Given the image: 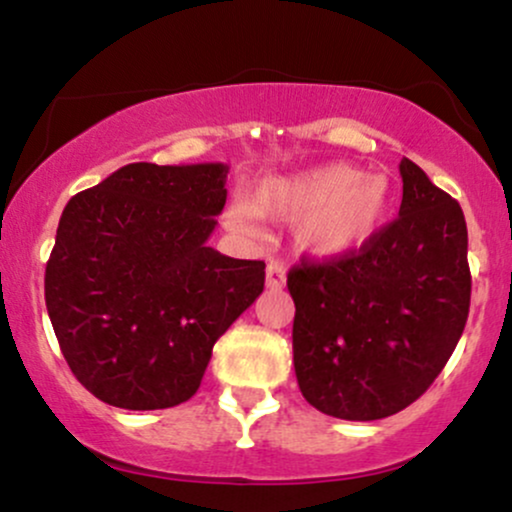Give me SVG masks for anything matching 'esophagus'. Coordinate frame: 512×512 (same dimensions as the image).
I'll return each instance as SVG.
<instances>
[{"label": "esophagus", "mask_w": 512, "mask_h": 512, "mask_svg": "<svg viewBox=\"0 0 512 512\" xmlns=\"http://www.w3.org/2000/svg\"><path fill=\"white\" fill-rule=\"evenodd\" d=\"M286 284V267L281 262H269L267 264V289L279 291Z\"/></svg>", "instance_id": "esophagus-1"}]
</instances>
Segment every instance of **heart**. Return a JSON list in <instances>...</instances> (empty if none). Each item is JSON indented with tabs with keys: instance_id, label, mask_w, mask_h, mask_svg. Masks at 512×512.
<instances>
[{
	"instance_id": "obj_1",
	"label": "heart",
	"mask_w": 512,
	"mask_h": 512,
	"mask_svg": "<svg viewBox=\"0 0 512 512\" xmlns=\"http://www.w3.org/2000/svg\"><path fill=\"white\" fill-rule=\"evenodd\" d=\"M392 211V185L349 163H320L301 173L257 182L250 202L226 209V223L252 231L257 214L296 219L293 243L310 260L337 262L366 250L385 231Z\"/></svg>"
}]
</instances>
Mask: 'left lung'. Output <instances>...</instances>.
<instances>
[{
  "instance_id": "8db88e82",
  "label": "left lung",
  "mask_w": 512,
  "mask_h": 512,
  "mask_svg": "<svg viewBox=\"0 0 512 512\" xmlns=\"http://www.w3.org/2000/svg\"><path fill=\"white\" fill-rule=\"evenodd\" d=\"M402 207L366 250L293 267V366L322 414L375 421L431 387L460 342L472 276L460 204L409 158Z\"/></svg>"
}]
</instances>
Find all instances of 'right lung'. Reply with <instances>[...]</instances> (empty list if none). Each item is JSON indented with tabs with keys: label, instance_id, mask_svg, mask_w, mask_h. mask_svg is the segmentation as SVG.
<instances>
[{
	"label": "right lung",
	"instance_id": "right-lung-1",
	"mask_svg": "<svg viewBox=\"0 0 512 512\" xmlns=\"http://www.w3.org/2000/svg\"><path fill=\"white\" fill-rule=\"evenodd\" d=\"M226 175V163H129L64 207L45 305L69 368L101 402H187L216 339L262 293L264 262L207 245Z\"/></svg>",
	"mask_w": 512,
	"mask_h": 512
}]
</instances>
